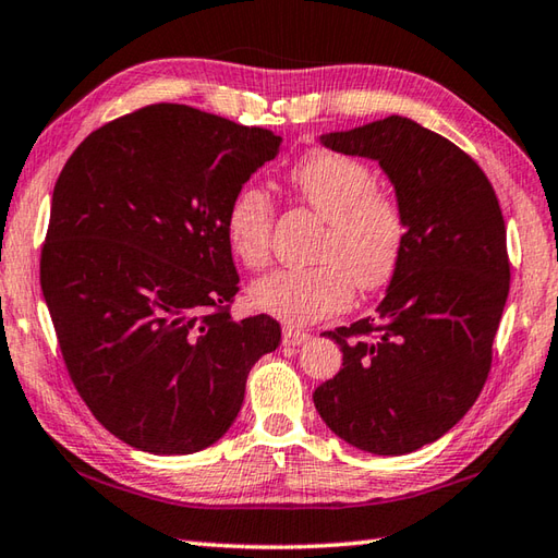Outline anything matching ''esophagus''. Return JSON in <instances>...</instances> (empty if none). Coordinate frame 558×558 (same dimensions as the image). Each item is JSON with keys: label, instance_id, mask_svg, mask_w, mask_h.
Masks as SVG:
<instances>
[{"label": "esophagus", "instance_id": "1", "mask_svg": "<svg viewBox=\"0 0 558 558\" xmlns=\"http://www.w3.org/2000/svg\"><path fill=\"white\" fill-rule=\"evenodd\" d=\"M310 341V333L307 331H300V329H292V326H288V329H282V345H302Z\"/></svg>", "mask_w": 558, "mask_h": 558}]
</instances>
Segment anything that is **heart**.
<instances>
[{
	"label": "heart",
	"mask_w": 558,
	"mask_h": 558,
	"mask_svg": "<svg viewBox=\"0 0 558 558\" xmlns=\"http://www.w3.org/2000/svg\"><path fill=\"white\" fill-rule=\"evenodd\" d=\"M294 198L322 215L329 229L319 248L322 264L278 268L248 288L258 312L290 326H310L351 307L355 282L379 290L397 276L407 246V215L365 161L331 149H312L288 173ZM276 205L258 183H244L229 198L225 236L246 268L270 258Z\"/></svg>",
	"instance_id": "obj_1"
}]
</instances>
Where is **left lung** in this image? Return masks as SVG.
I'll return each instance as SVG.
<instances>
[{
	"label": "left lung",
	"instance_id": "1",
	"mask_svg": "<svg viewBox=\"0 0 558 558\" xmlns=\"http://www.w3.org/2000/svg\"><path fill=\"white\" fill-rule=\"evenodd\" d=\"M322 145L379 161L407 215V246L375 319L329 331L343 367L314 389V407L357 450L416 452L486 385L510 290L504 213L478 163L411 118L322 135Z\"/></svg>",
	"mask_w": 558,
	"mask_h": 558
}]
</instances>
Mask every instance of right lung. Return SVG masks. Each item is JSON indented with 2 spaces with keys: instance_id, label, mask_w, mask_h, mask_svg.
<instances>
[{
  "instance_id": "1",
  "label": "right lung",
  "mask_w": 558,
  "mask_h": 558,
  "mask_svg": "<svg viewBox=\"0 0 558 558\" xmlns=\"http://www.w3.org/2000/svg\"><path fill=\"white\" fill-rule=\"evenodd\" d=\"M266 128L155 104L94 130L64 163L40 251L62 360L96 421L151 454L217 442L248 369L280 345L268 314L234 322L229 198L276 159Z\"/></svg>"
}]
</instances>
